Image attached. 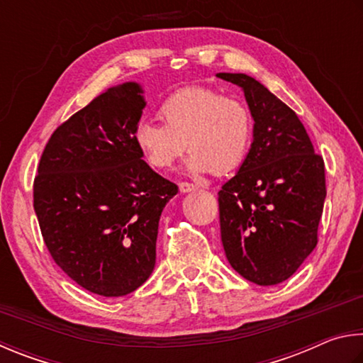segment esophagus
<instances>
[{"instance_id": "esophagus-1", "label": "esophagus", "mask_w": 363, "mask_h": 363, "mask_svg": "<svg viewBox=\"0 0 363 363\" xmlns=\"http://www.w3.org/2000/svg\"><path fill=\"white\" fill-rule=\"evenodd\" d=\"M178 188H180L182 193H191V191H196V189H198V186L193 185V183H188V182H182L180 185H178Z\"/></svg>"}]
</instances>
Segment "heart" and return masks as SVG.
<instances>
[{
  "label": "heart",
  "instance_id": "1",
  "mask_svg": "<svg viewBox=\"0 0 363 363\" xmlns=\"http://www.w3.org/2000/svg\"><path fill=\"white\" fill-rule=\"evenodd\" d=\"M159 118L162 124L142 121L135 129L138 150L155 169H170L188 146L189 172L221 175L239 167L249 152L253 119L240 99L185 87L162 101Z\"/></svg>",
  "mask_w": 363,
  "mask_h": 363
}]
</instances>
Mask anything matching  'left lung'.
<instances>
[{
  "label": "left lung",
  "instance_id": "obj_1",
  "mask_svg": "<svg viewBox=\"0 0 363 363\" xmlns=\"http://www.w3.org/2000/svg\"><path fill=\"white\" fill-rule=\"evenodd\" d=\"M244 91L253 124L249 155L218 191L220 231L234 271L257 285L294 276L317 245L325 165L296 113L244 73H218Z\"/></svg>",
  "mask_w": 363,
  "mask_h": 363
}]
</instances>
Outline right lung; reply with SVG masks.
Segmentation results:
<instances>
[{"label": "right lung", "mask_w": 363, "mask_h": 363, "mask_svg": "<svg viewBox=\"0 0 363 363\" xmlns=\"http://www.w3.org/2000/svg\"><path fill=\"white\" fill-rule=\"evenodd\" d=\"M142 94L137 82L110 87L57 127L33 183L50 257L101 296H124L151 276L159 218L178 193L135 143Z\"/></svg>", "instance_id": "obj_1"}]
</instances>
